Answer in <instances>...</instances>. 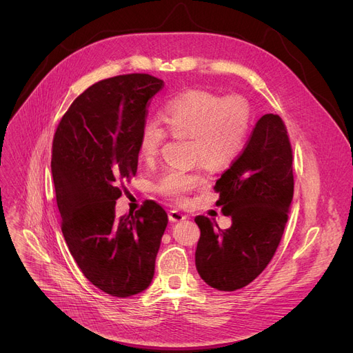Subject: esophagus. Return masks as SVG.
I'll return each instance as SVG.
<instances>
[{
    "label": "esophagus",
    "mask_w": 353,
    "mask_h": 353,
    "mask_svg": "<svg viewBox=\"0 0 353 353\" xmlns=\"http://www.w3.org/2000/svg\"><path fill=\"white\" fill-rule=\"evenodd\" d=\"M186 219V214L179 212V210H170L169 212V220L172 221V223H177V221H181Z\"/></svg>",
    "instance_id": "esophagus-1"
}]
</instances>
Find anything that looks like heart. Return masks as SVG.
<instances>
[{
	"instance_id": "heart-1",
	"label": "heart",
	"mask_w": 353,
	"mask_h": 353,
	"mask_svg": "<svg viewBox=\"0 0 353 353\" xmlns=\"http://www.w3.org/2000/svg\"><path fill=\"white\" fill-rule=\"evenodd\" d=\"M161 116L173 136L192 137L193 159L213 169H221L239 156L250 127L249 107L243 99H220L203 90H189L173 97L165 103ZM164 140L163 125L157 120H145L140 130V156L152 160L159 154ZM206 184L208 177L201 170L169 169L157 181V190L184 201L192 192Z\"/></svg>"
}]
</instances>
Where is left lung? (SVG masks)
<instances>
[{
	"mask_svg": "<svg viewBox=\"0 0 353 353\" xmlns=\"http://www.w3.org/2000/svg\"><path fill=\"white\" fill-rule=\"evenodd\" d=\"M217 205L232 226L197 216L196 269L209 286L233 292L253 282L281 243L293 199L292 147L276 114L256 123L242 152L216 181Z\"/></svg>",
	"mask_w": 353,
	"mask_h": 353,
	"instance_id": "1",
	"label": "left lung"
}]
</instances>
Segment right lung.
Instances as JSON below:
<instances>
[{
    "instance_id": "right-lung-1",
    "label": "right lung",
    "mask_w": 353,
    "mask_h": 353,
    "mask_svg": "<svg viewBox=\"0 0 353 353\" xmlns=\"http://www.w3.org/2000/svg\"><path fill=\"white\" fill-rule=\"evenodd\" d=\"M161 87L148 74L99 81L72 101L54 134L51 173L65 243L87 279L117 298L150 286L169 221L152 200L116 216L123 183L137 173L148 101Z\"/></svg>"
}]
</instances>
